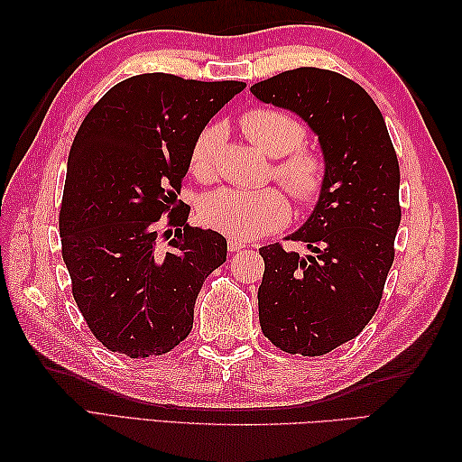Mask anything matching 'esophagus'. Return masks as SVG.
I'll use <instances>...</instances> for the list:
<instances>
[{
    "mask_svg": "<svg viewBox=\"0 0 462 462\" xmlns=\"http://www.w3.org/2000/svg\"><path fill=\"white\" fill-rule=\"evenodd\" d=\"M246 246H248V242H244V240H234V238L228 240V250L230 252H240V250H244Z\"/></svg>",
    "mask_w": 462,
    "mask_h": 462,
    "instance_id": "34e87169",
    "label": "esophagus"
}]
</instances>
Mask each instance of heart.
Listing matches in <instances>:
<instances>
[{"mask_svg": "<svg viewBox=\"0 0 462 462\" xmlns=\"http://www.w3.org/2000/svg\"><path fill=\"white\" fill-rule=\"evenodd\" d=\"M240 123L254 144L270 156H278L272 171L291 199L301 206L318 202L326 189L328 162L319 151L303 146L308 134L303 123L273 106L250 109L242 115ZM222 141V123L206 125L194 139L190 171L200 180H210L214 176ZM199 216L206 228L246 242L283 228L291 216V206L288 196L273 186L262 190L220 189L204 196Z\"/></svg>", "mask_w": 462, "mask_h": 462, "instance_id": "obj_1", "label": "heart"}]
</instances>
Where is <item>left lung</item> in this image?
Wrapping results in <instances>:
<instances>
[{
  "label": "left lung",
  "mask_w": 462,
  "mask_h": 462,
  "mask_svg": "<svg viewBox=\"0 0 462 462\" xmlns=\"http://www.w3.org/2000/svg\"><path fill=\"white\" fill-rule=\"evenodd\" d=\"M250 91L298 113L328 162L316 208L290 236L311 254L280 242L260 248V326L291 356H326L357 337L379 308L401 222L397 152L367 91L329 69H291Z\"/></svg>",
  "instance_id": "8db88e82"
}]
</instances>
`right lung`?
<instances>
[{
	"mask_svg": "<svg viewBox=\"0 0 462 462\" xmlns=\"http://www.w3.org/2000/svg\"><path fill=\"white\" fill-rule=\"evenodd\" d=\"M244 87L134 75L106 91L77 131L59 210L61 254L77 308L109 351L156 357L189 337L196 296L228 244L192 228L190 206L176 194L194 139Z\"/></svg>",
	"mask_w": 462,
	"mask_h": 462,
	"instance_id": "obj_1",
	"label": "right lung"
}]
</instances>
